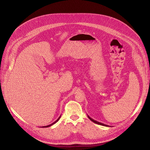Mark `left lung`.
Instances as JSON below:
<instances>
[{
    "instance_id": "obj_1",
    "label": "left lung",
    "mask_w": 150,
    "mask_h": 150,
    "mask_svg": "<svg viewBox=\"0 0 150 150\" xmlns=\"http://www.w3.org/2000/svg\"><path fill=\"white\" fill-rule=\"evenodd\" d=\"M88 118L89 119L92 121V122H93V123H97V124H98V125H103V126H105V127H109V126H108V125H105V124H103V123H100V122H97V121H96V120H94L93 119H92V118H91L88 115Z\"/></svg>"
}]
</instances>
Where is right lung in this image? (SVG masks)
Segmentation results:
<instances>
[{
    "label": "right lung",
    "mask_w": 150,
    "mask_h": 150,
    "mask_svg": "<svg viewBox=\"0 0 150 150\" xmlns=\"http://www.w3.org/2000/svg\"><path fill=\"white\" fill-rule=\"evenodd\" d=\"M60 117H61V115L59 117V118H58V119L56 120V121H55V122H54L53 123H52V124H50V125H47V126H44V127H42L41 128H47V127H51V126L52 125H53V124H54L55 123H57L59 120V119H60Z\"/></svg>",
    "instance_id": "right-lung-1"
}]
</instances>
